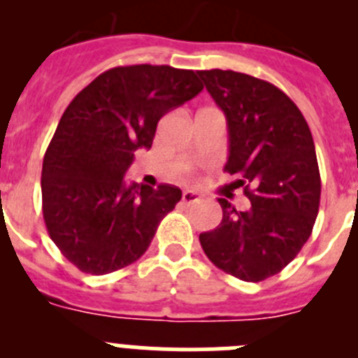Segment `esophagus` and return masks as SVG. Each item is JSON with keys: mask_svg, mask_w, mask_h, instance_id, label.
Wrapping results in <instances>:
<instances>
[{"mask_svg": "<svg viewBox=\"0 0 358 358\" xmlns=\"http://www.w3.org/2000/svg\"><path fill=\"white\" fill-rule=\"evenodd\" d=\"M201 194L199 192H194V189H186L185 194H182V202H185L186 206H189V204H195V202L201 201Z\"/></svg>", "mask_w": 358, "mask_h": 358, "instance_id": "esophagus-1", "label": "esophagus"}]
</instances>
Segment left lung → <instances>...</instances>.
I'll list each match as a JSON object with an SVG mask.
<instances>
[{"label":"left lung","mask_w":358,"mask_h":358,"mask_svg":"<svg viewBox=\"0 0 358 358\" xmlns=\"http://www.w3.org/2000/svg\"><path fill=\"white\" fill-rule=\"evenodd\" d=\"M224 110L229 156L224 166L251 202L236 211L226 199L222 222L199 240L224 273L262 281L285 268L310 238L321 199L314 140L296 103L271 82L236 71H197Z\"/></svg>","instance_id":"obj_1"}]
</instances>
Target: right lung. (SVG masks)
Masks as SVG:
<instances>
[{"mask_svg": "<svg viewBox=\"0 0 358 358\" xmlns=\"http://www.w3.org/2000/svg\"><path fill=\"white\" fill-rule=\"evenodd\" d=\"M192 69L118 66L73 98L44 154L41 189L50 238L82 273L102 276L134 264L181 201L173 185H127L138 148H150L157 122L197 96Z\"/></svg>", "mask_w": 358, "mask_h": 358, "instance_id": "right-lung-1", "label": "right lung"}]
</instances>
